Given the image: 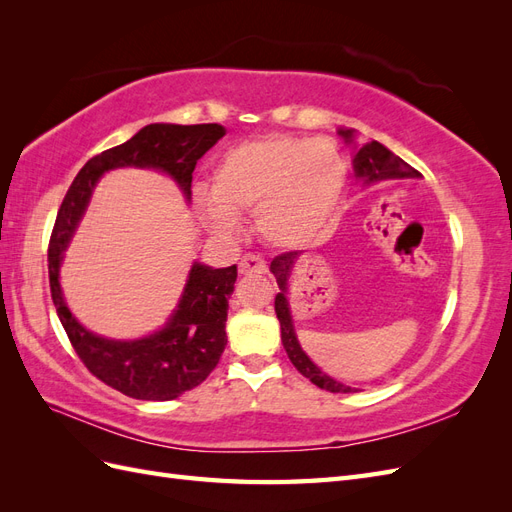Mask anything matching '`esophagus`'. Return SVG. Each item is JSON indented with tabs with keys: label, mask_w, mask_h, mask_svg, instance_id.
Wrapping results in <instances>:
<instances>
[{
	"label": "esophagus",
	"mask_w": 512,
	"mask_h": 512,
	"mask_svg": "<svg viewBox=\"0 0 512 512\" xmlns=\"http://www.w3.org/2000/svg\"><path fill=\"white\" fill-rule=\"evenodd\" d=\"M239 273L241 275H262V273H267V262L256 254H247L239 262Z\"/></svg>",
	"instance_id": "34e87169"
}]
</instances>
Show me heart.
<instances>
[{"label":"heart","instance_id":"obj_1","mask_svg":"<svg viewBox=\"0 0 512 512\" xmlns=\"http://www.w3.org/2000/svg\"><path fill=\"white\" fill-rule=\"evenodd\" d=\"M346 162L329 141L273 134L226 149L213 168V192L198 190L203 222L235 235L254 211L260 235L277 247H305L329 230L342 205Z\"/></svg>","mask_w":512,"mask_h":512}]
</instances>
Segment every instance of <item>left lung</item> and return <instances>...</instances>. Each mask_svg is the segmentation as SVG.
<instances>
[{"mask_svg": "<svg viewBox=\"0 0 512 512\" xmlns=\"http://www.w3.org/2000/svg\"><path fill=\"white\" fill-rule=\"evenodd\" d=\"M337 134L344 138L346 145L352 147L354 177L363 181L365 188L376 185L380 181H391V179H421V173H418V170H414L410 164H406L399 156H395V153L391 149H386L382 143L369 141L365 145H359L356 143V130L352 128H339ZM299 260H301V252H286L282 256H275L269 267L271 273L275 275L277 286H280V292L275 294V314H277V320H280L282 344L288 359L294 367H297L301 376H305L309 382H314L324 391H331V393L359 391L354 389V386H348L344 382L331 378L329 374H324V371L309 359L307 352L301 348L297 331H294V320H292L290 303H288L290 277Z\"/></svg>", "mask_w": 512, "mask_h": 512, "instance_id": "1", "label": "left lung"}]
</instances>
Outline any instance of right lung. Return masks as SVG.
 <instances>
[{
    "label": "right lung",
    "mask_w": 512,
    "mask_h": 512,
    "mask_svg": "<svg viewBox=\"0 0 512 512\" xmlns=\"http://www.w3.org/2000/svg\"><path fill=\"white\" fill-rule=\"evenodd\" d=\"M218 123H149L130 141L91 158L74 177L59 207L49 245V280L57 316L87 369L119 393L168 401L194 389L218 365L226 348L228 299L237 282V265L213 269L194 260L181 297L164 327L136 339H113L89 331L76 320L61 288V265L98 181L117 168L156 170L177 183L185 203L192 200L196 162L220 141Z\"/></svg>",
    "instance_id": "add662e5"
}]
</instances>
